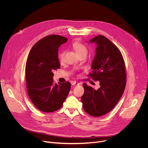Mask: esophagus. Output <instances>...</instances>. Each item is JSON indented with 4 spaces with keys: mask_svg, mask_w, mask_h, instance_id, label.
Masks as SVG:
<instances>
[{
    "mask_svg": "<svg viewBox=\"0 0 148 148\" xmlns=\"http://www.w3.org/2000/svg\"><path fill=\"white\" fill-rule=\"evenodd\" d=\"M71 84H72V86H79V83L78 82H76V81H73L71 82Z\"/></svg>",
    "mask_w": 148,
    "mask_h": 148,
    "instance_id": "1",
    "label": "esophagus"
}]
</instances>
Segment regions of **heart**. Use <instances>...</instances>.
Masks as SVG:
<instances>
[{
  "instance_id": "b5f03b06",
  "label": "heart",
  "mask_w": 148,
  "mask_h": 148,
  "mask_svg": "<svg viewBox=\"0 0 148 148\" xmlns=\"http://www.w3.org/2000/svg\"><path fill=\"white\" fill-rule=\"evenodd\" d=\"M73 47L75 51L76 52V53L78 54V56L83 53L87 54V49L86 47V46H84L83 45L79 43V42H77V41L74 42L73 45ZM64 51H61L58 54V58L60 62H62L63 61V60H64Z\"/></svg>"
}]
</instances>
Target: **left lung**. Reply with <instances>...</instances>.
<instances>
[{
  "instance_id": "8db88e82",
  "label": "left lung",
  "mask_w": 148,
  "mask_h": 148,
  "mask_svg": "<svg viewBox=\"0 0 148 148\" xmlns=\"http://www.w3.org/2000/svg\"><path fill=\"white\" fill-rule=\"evenodd\" d=\"M90 43L97 45L88 75L99 81L100 87L95 90L83 84L81 97L84 110L93 116H101L110 112L122 97L126 85V70L122 55L118 48L102 35L92 38Z\"/></svg>"
}]
</instances>
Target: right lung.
Segmentation results:
<instances>
[{
    "label": "right lung",
    "mask_w": 148,
    "mask_h": 148,
    "mask_svg": "<svg viewBox=\"0 0 148 148\" xmlns=\"http://www.w3.org/2000/svg\"><path fill=\"white\" fill-rule=\"evenodd\" d=\"M68 40L59 35H49L31 49L26 64V87L34 106L45 112L60 109L71 88L69 82L54 83L53 71L60 68L58 47Z\"/></svg>",
    "instance_id": "1"
}]
</instances>
